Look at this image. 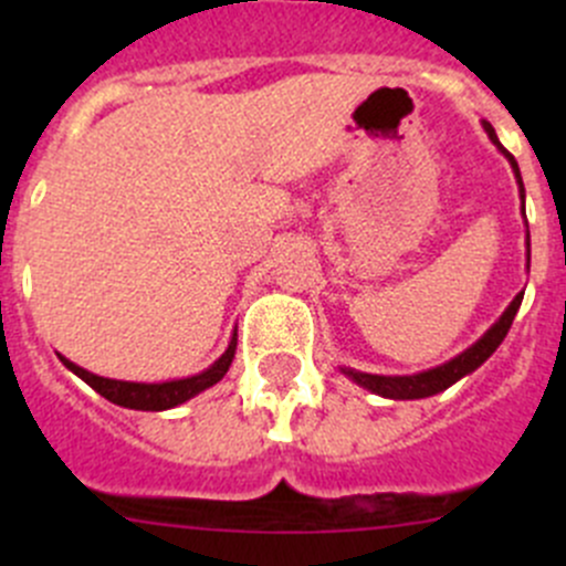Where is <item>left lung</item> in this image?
I'll list each match as a JSON object with an SVG mask.
<instances>
[{
    "mask_svg": "<svg viewBox=\"0 0 566 566\" xmlns=\"http://www.w3.org/2000/svg\"><path fill=\"white\" fill-rule=\"evenodd\" d=\"M482 128L488 130L490 142H493V145L499 147V150L506 156L512 172H515V177H517V186H521V199H526V188H523V177H521V169H517L515 156H512V153L506 150L504 145H501L499 136H495V128L488 123V119H482ZM523 216H526V205H523ZM526 249H528V262H531V238L528 235H526ZM521 301H523V293H517L515 301L506 306L504 315H501L493 325H490L488 334H484L482 339L473 342L468 350H462L460 356H454L452 361L441 364V367L427 369V373H419V375H369V373H356V369H347V367H342V373H345L347 378L356 380L358 386H364V389H369L373 394H380V397H389V399H424V397H432V394L449 389V386L458 384L460 378L471 375L473 369H479L484 361H488L490 356H493L495 347L504 342L506 331H510V325H512V319H515L517 310H521Z\"/></svg>",
    "mask_w": 566,
    "mask_h": 566,
    "instance_id": "1",
    "label": "left lung"
}]
</instances>
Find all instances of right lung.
I'll return each instance as SVG.
<instances>
[{
  "mask_svg": "<svg viewBox=\"0 0 566 566\" xmlns=\"http://www.w3.org/2000/svg\"><path fill=\"white\" fill-rule=\"evenodd\" d=\"M235 347H238V334H232L230 347L221 353L219 361L210 364L205 373L191 375V378H180V380H167V384H134V380H112V378H101V375L87 373V369L76 367L73 361H67L65 356H60V361L71 369L73 375L84 380L87 386H93L101 397H106L108 402L119 405V408H130V410H169L175 405H182L186 399L197 397L199 391L210 389L213 384H219L221 378L230 369L232 358H235Z\"/></svg>",
  "mask_w": 566,
  "mask_h": 566,
  "instance_id": "obj_1",
  "label": "right lung"
}]
</instances>
